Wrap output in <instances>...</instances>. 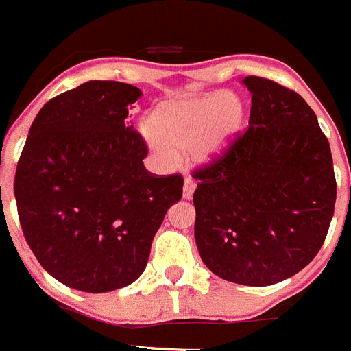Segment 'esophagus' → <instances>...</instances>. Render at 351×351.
<instances>
[{
	"label": "esophagus",
	"instance_id": "obj_1",
	"mask_svg": "<svg viewBox=\"0 0 351 351\" xmlns=\"http://www.w3.org/2000/svg\"><path fill=\"white\" fill-rule=\"evenodd\" d=\"M194 191H195L194 180L186 176L185 182H183V199H192V195H194Z\"/></svg>",
	"mask_w": 351,
	"mask_h": 351
}]
</instances>
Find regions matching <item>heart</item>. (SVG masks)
<instances>
[{"instance_id": "heart-1", "label": "heart", "mask_w": 351, "mask_h": 351, "mask_svg": "<svg viewBox=\"0 0 351 351\" xmlns=\"http://www.w3.org/2000/svg\"><path fill=\"white\" fill-rule=\"evenodd\" d=\"M244 128V101L230 91L218 90L160 104L140 131L166 166L175 165L180 156L211 166L234 149Z\"/></svg>"}]
</instances>
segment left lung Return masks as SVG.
I'll list each match as a JSON object with an SVG mask.
<instances>
[{
    "label": "left lung",
    "instance_id": "8db88e82",
    "mask_svg": "<svg viewBox=\"0 0 351 351\" xmlns=\"http://www.w3.org/2000/svg\"><path fill=\"white\" fill-rule=\"evenodd\" d=\"M250 128L194 173L195 244L215 275L271 286L303 270L326 241L336 202L332 156L315 112L275 81L242 80Z\"/></svg>",
    "mask_w": 351,
    "mask_h": 351
}]
</instances>
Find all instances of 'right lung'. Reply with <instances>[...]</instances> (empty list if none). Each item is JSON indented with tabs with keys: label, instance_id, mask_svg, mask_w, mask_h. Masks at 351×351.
Masks as SVG:
<instances>
[{
	"label": "right lung",
	"instance_id": "right-lung-1",
	"mask_svg": "<svg viewBox=\"0 0 351 351\" xmlns=\"http://www.w3.org/2000/svg\"><path fill=\"white\" fill-rule=\"evenodd\" d=\"M142 91L88 81L47 101L32 121L15 173L29 247L58 282L109 293L135 282L165 215L182 199L180 175L154 176L130 123Z\"/></svg>",
	"mask_w": 351,
	"mask_h": 351
}]
</instances>
